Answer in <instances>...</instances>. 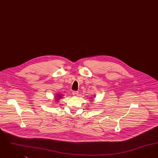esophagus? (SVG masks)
Wrapping results in <instances>:
<instances>
[{"label":"esophagus","mask_w":158,"mask_h":158,"mask_svg":"<svg viewBox=\"0 0 158 158\" xmlns=\"http://www.w3.org/2000/svg\"><path fill=\"white\" fill-rule=\"evenodd\" d=\"M72 94H73V95L74 96H75V97H77V96L79 95V92H77V91H73Z\"/></svg>","instance_id":"esophagus-1"}]
</instances>
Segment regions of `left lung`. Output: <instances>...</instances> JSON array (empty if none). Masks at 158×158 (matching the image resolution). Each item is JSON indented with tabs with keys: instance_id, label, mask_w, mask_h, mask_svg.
<instances>
[{
	"instance_id": "obj_1",
	"label": "left lung",
	"mask_w": 158,
	"mask_h": 158,
	"mask_svg": "<svg viewBox=\"0 0 158 158\" xmlns=\"http://www.w3.org/2000/svg\"><path fill=\"white\" fill-rule=\"evenodd\" d=\"M91 99H94V98H91ZM90 101H94V100H93V99H91ZM91 102H92V101H91Z\"/></svg>"
}]
</instances>
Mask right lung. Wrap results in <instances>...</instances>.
Here are the masks:
<instances>
[{"instance_id": "add662e5", "label": "right lung", "mask_w": 158, "mask_h": 158, "mask_svg": "<svg viewBox=\"0 0 158 158\" xmlns=\"http://www.w3.org/2000/svg\"><path fill=\"white\" fill-rule=\"evenodd\" d=\"M63 97V95H61V94H57V95H56L55 97H54V102H55V103H56V104H57V102H58L59 101H60V99H61V98H63L62 97Z\"/></svg>"}]
</instances>
